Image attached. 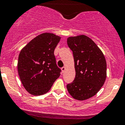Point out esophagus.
Wrapping results in <instances>:
<instances>
[{"label":"esophagus","mask_w":125,"mask_h":125,"mask_svg":"<svg viewBox=\"0 0 125 125\" xmlns=\"http://www.w3.org/2000/svg\"><path fill=\"white\" fill-rule=\"evenodd\" d=\"M61 70H62V73H63L64 71H65V70H66V67H62V69H61Z\"/></svg>","instance_id":"esophagus-1"}]
</instances>
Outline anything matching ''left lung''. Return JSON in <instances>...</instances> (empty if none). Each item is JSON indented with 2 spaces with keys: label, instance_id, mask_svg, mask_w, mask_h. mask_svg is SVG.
<instances>
[{
  "label": "left lung",
  "instance_id": "left-lung-1",
  "mask_svg": "<svg viewBox=\"0 0 125 125\" xmlns=\"http://www.w3.org/2000/svg\"><path fill=\"white\" fill-rule=\"evenodd\" d=\"M67 45L73 54L75 78L67 89L74 99H88L99 91L106 78L104 54L91 39L85 35L69 37Z\"/></svg>",
  "mask_w": 125,
  "mask_h": 125
}]
</instances>
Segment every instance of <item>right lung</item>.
Returning <instances> with one entry per match:
<instances>
[{
  "mask_svg": "<svg viewBox=\"0 0 125 125\" xmlns=\"http://www.w3.org/2000/svg\"><path fill=\"white\" fill-rule=\"evenodd\" d=\"M61 38L51 33L37 36L20 52L18 71L23 87L30 94H46L61 75L54 51Z\"/></svg>",
  "mask_w": 125,
  "mask_h": 125,
  "instance_id": "1",
  "label": "right lung"
}]
</instances>
